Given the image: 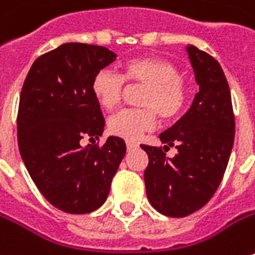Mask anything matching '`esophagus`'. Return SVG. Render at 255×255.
I'll use <instances>...</instances> for the list:
<instances>
[{
  "label": "esophagus",
  "mask_w": 255,
  "mask_h": 255,
  "mask_svg": "<svg viewBox=\"0 0 255 255\" xmlns=\"http://www.w3.org/2000/svg\"><path fill=\"white\" fill-rule=\"evenodd\" d=\"M137 147L135 142H131V141H127V149H134Z\"/></svg>",
  "instance_id": "obj_1"
}]
</instances>
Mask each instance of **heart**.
I'll return each instance as SVG.
<instances>
[{
	"label": "heart",
	"mask_w": 255,
	"mask_h": 255,
	"mask_svg": "<svg viewBox=\"0 0 255 255\" xmlns=\"http://www.w3.org/2000/svg\"><path fill=\"white\" fill-rule=\"evenodd\" d=\"M123 79L103 70L91 81V93L106 111H113L121 103L124 82L145 87L139 106L145 110H127L113 116L108 129L120 138L135 141L155 126V114L164 121L174 120L184 108L185 87L178 68L161 58H135L123 67Z\"/></svg>",
	"instance_id": "b5f03b06"
}]
</instances>
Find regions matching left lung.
Returning <instances> with one entry per match:
<instances>
[{"label":"left lung","instance_id":"obj_1","mask_svg":"<svg viewBox=\"0 0 255 255\" xmlns=\"http://www.w3.org/2000/svg\"><path fill=\"white\" fill-rule=\"evenodd\" d=\"M185 51L198 93L190 110L160 134L164 149L174 145L177 154L167 158L162 149L141 145L148 154L144 181L149 204L168 217L190 216L211 200L227 168L236 132L221 65L194 45Z\"/></svg>","mask_w":255,"mask_h":255}]
</instances>
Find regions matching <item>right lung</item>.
Listing matches in <instances>:
<instances>
[{"label":"right lung","mask_w":255,"mask_h":255,"mask_svg":"<svg viewBox=\"0 0 255 255\" xmlns=\"http://www.w3.org/2000/svg\"><path fill=\"white\" fill-rule=\"evenodd\" d=\"M116 58L106 47L67 42L37 58L22 85L19 154L41 194L64 213L87 214L104 204L126 155L124 139L114 135L101 148L81 147L83 138L104 132L91 81Z\"/></svg>","instance_id":"add662e5"}]
</instances>
